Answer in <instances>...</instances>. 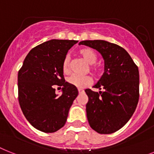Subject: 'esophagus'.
<instances>
[{"instance_id": "34e87169", "label": "esophagus", "mask_w": 154, "mask_h": 154, "mask_svg": "<svg viewBox=\"0 0 154 154\" xmlns=\"http://www.w3.org/2000/svg\"><path fill=\"white\" fill-rule=\"evenodd\" d=\"M78 92L80 93V94H82V93L85 92V91H84L83 89H81V88H78Z\"/></svg>"}]
</instances>
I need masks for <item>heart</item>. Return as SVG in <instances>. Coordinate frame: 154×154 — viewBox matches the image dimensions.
Returning a JSON list of instances; mask_svg holds the SVG:
<instances>
[{"label": "heart", "instance_id": "1", "mask_svg": "<svg viewBox=\"0 0 154 154\" xmlns=\"http://www.w3.org/2000/svg\"><path fill=\"white\" fill-rule=\"evenodd\" d=\"M79 54L81 57L83 58L84 60L89 65H92L97 61V55L92 49L85 48L81 49L79 51ZM63 71L64 73H69L70 72V66H69V59L68 56H66L65 59H63V65H62ZM91 70L93 71L95 73H99V67L95 66H91ZM68 82L71 85L78 88H83L89 85L91 83V78L89 76H78V75H73L68 79Z\"/></svg>", "mask_w": 154, "mask_h": 154}]
</instances>
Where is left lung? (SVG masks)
Returning a JSON list of instances; mask_svg holds the SVG:
<instances>
[{
    "label": "left lung",
    "instance_id": "8db88e82",
    "mask_svg": "<svg viewBox=\"0 0 154 154\" xmlns=\"http://www.w3.org/2000/svg\"><path fill=\"white\" fill-rule=\"evenodd\" d=\"M99 51L104 59V73L93 87L104 91L86 89L88 96L86 112L88 123L99 134L118 131L130 120L139 98L138 66L127 51L102 40L81 41Z\"/></svg>",
    "mask_w": 154,
    "mask_h": 154
}]
</instances>
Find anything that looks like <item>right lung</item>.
<instances>
[{"label":"right lung","instance_id":"1","mask_svg":"<svg viewBox=\"0 0 154 154\" xmlns=\"http://www.w3.org/2000/svg\"><path fill=\"white\" fill-rule=\"evenodd\" d=\"M77 41L50 40L30 50L18 73L19 103L23 114L36 129L58 131L66 124L77 88L65 81L62 68L69 49ZM55 85L63 87L58 96Z\"/></svg>","mask_w":154,"mask_h":154}]
</instances>
